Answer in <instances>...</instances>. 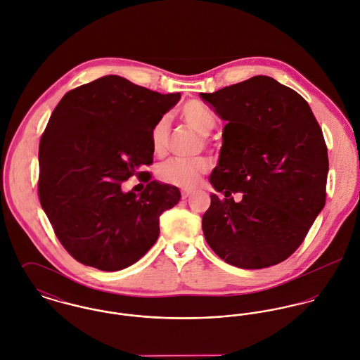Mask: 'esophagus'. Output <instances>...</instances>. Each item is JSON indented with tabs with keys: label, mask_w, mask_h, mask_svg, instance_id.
Instances as JSON below:
<instances>
[{
	"label": "esophagus",
	"mask_w": 360,
	"mask_h": 360,
	"mask_svg": "<svg viewBox=\"0 0 360 360\" xmlns=\"http://www.w3.org/2000/svg\"><path fill=\"white\" fill-rule=\"evenodd\" d=\"M191 195H192V191H189V189L181 191V198H182V199H186V198H189Z\"/></svg>",
	"instance_id": "1"
}]
</instances>
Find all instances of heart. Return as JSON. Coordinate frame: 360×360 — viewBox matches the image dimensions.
<instances>
[{"label":"heart","instance_id":"1","mask_svg":"<svg viewBox=\"0 0 360 360\" xmlns=\"http://www.w3.org/2000/svg\"><path fill=\"white\" fill-rule=\"evenodd\" d=\"M181 117L192 129L201 135V141L205 143V135L215 127L217 119L212 110L199 101H189L181 109ZM150 142L156 155H164L169 143V119L168 116H160L150 129ZM210 162L204 158L195 159H179L174 158L161 162L158 168V176L160 181L179 186L193 188L200 178L208 171Z\"/></svg>","mask_w":360,"mask_h":360}]
</instances>
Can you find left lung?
<instances>
[{
	"label": "left lung",
	"instance_id": "1",
	"mask_svg": "<svg viewBox=\"0 0 360 360\" xmlns=\"http://www.w3.org/2000/svg\"><path fill=\"white\" fill-rule=\"evenodd\" d=\"M228 121L210 182L225 198L202 215L207 243L225 262L262 269L287 259L326 204L327 146L308 102L268 76L200 94Z\"/></svg>",
	"mask_w": 360,
	"mask_h": 360
}]
</instances>
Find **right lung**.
<instances>
[{
  "label": "right lung",
  "mask_w": 360,
  "mask_h": 360,
  "mask_svg": "<svg viewBox=\"0 0 360 360\" xmlns=\"http://www.w3.org/2000/svg\"><path fill=\"white\" fill-rule=\"evenodd\" d=\"M179 94H159L120 76L69 91L41 136L39 198L53 232L81 264L120 271L156 243L160 215L179 199L178 188L150 181V129ZM135 174L141 195L120 184Z\"/></svg>",
  "instance_id": "obj_1"
}]
</instances>
